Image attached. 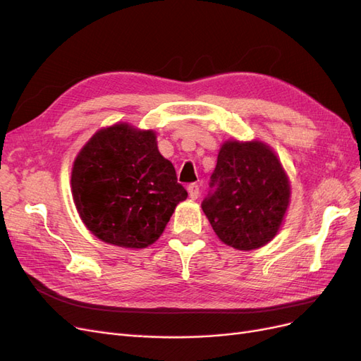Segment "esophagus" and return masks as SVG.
I'll return each mask as SVG.
<instances>
[{
	"instance_id": "obj_1",
	"label": "esophagus",
	"mask_w": 361,
	"mask_h": 361,
	"mask_svg": "<svg viewBox=\"0 0 361 361\" xmlns=\"http://www.w3.org/2000/svg\"><path fill=\"white\" fill-rule=\"evenodd\" d=\"M188 194L192 200H195L200 195V187L197 183H190L188 185Z\"/></svg>"
}]
</instances>
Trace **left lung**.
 Masks as SVG:
<instances>
[{"label":"left lung","mask_w":361,"mask_h":361,"mask_svg":"<svg viewBox=\"0 0 361 361\" xmlns=\"http://www.w3.org/2000/svg\"><path fill=\"white\" fill-rule=\"evenodd\" d=\"M202 209L221 241L255 250L276 236L290 188L281 164L259 141H227L220 149Z\"/></svg>","instance_id":"1"}]
</instances>
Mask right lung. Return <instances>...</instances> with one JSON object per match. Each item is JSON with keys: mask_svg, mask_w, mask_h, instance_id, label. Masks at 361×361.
<instances>
[{"mask_svg": "<svg viewBox=\"0 0 361 361\" xmlns=\"http://www.w3.org/2000/svg\"><path fill=\"white\" fill-rule=\"evenodd\" d=\"M152 130L120 123L96 133L72 169L76 209L104 243L145 248L166 228L174 207L187 199L173 164Z\"/></svg>", "mask_w": 361, "mask_h": 361, "instance_id": "right-lung-1", "label": "right lung"}]
</instances>
